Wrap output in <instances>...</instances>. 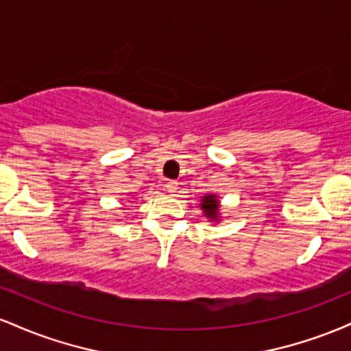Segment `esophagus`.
I'll list each match as a JSON object with an SVG mask.
<instances>
[{"mask_svg": "<svg viewBox=\"0 0 351 351\" xmlns=\"http://www.w3.org/2000/svg\"><path fill=\"white\" fill-rule=\"evenodd\" d=\"M167 191L170 193V195H175V193H178V183H176V181H168Z\"/></svg>", "mask_w": 351, "mask_h": 351, "instance_id": "1", "label": "esophagus"}]
</instances>
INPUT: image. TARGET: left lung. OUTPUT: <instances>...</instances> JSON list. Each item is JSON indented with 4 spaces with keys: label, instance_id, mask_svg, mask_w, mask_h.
I'll return each instance as SVG.
<instances>
[{
    "label": "left lung",
    "instance_id": "1",
    "mask_svg": "<svg viewBox=\"0 0 351 351\" xmlns=\"http://www.w3.org/2000/svg\"><path fill=\"white\" fill-rule=\"evenodd\" d=\"M201 208L204 209V215H206L208 217H211V219H216V217H217V201H216L215 195L204 196Z\"/></svg>",
    "mask_w": 351,
    "mask_h": 351
}]
</instances>
